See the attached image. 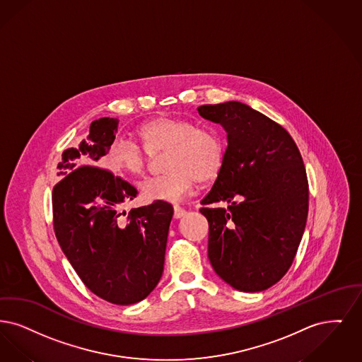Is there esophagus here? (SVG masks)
Segmentation results:
<instances>
[{"instance_id": "34e87169", "label": "esophagus", "mask_w": 362, "mask_h": 362, "mask_svg": "<svg viewBox=\"0 0 362 362\" xmlns=\"http://www.w3.org/2000/svg\"><path fill=\"white\" fill-rule=\"evenodd\" d=\"M185 215H187V211H185L182 206L174 205V218H175V219H180V218H182V216H185Z\"/></svg>"}]
</instances>
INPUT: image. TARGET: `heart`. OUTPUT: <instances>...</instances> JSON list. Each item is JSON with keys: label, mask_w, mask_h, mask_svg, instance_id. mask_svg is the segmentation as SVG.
Masks as SVG:
<instances>
[{"label": "heart", "mask_w": 362, "mask_h": 362, "mask_svg": "<svg viewBox=\"0 0 362 362\" xmlns=\"http://www.w3.org/2000/svg\"><path fill=\"white\" fill-rule=\"evenodd\" d=\"M136 141L117 138L105 156V166L113 173L138 177L144 172L148 156L165 151V172L150 177L141 185L148 200L180 202L196 182L215 181L224 168L227 139L214 127L199 128L193 123L170 117H156L135 131Z\"/></svg>", "instance_id": "1"}]
</instances>
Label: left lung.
<instances>
[{
	"label": "left lung",
	"mask_w": 362,
	"mask_h": 362,
	"mask_svg": "<svg viewBox=\"0 0 362 362\" xmlns=\"http://www.w3.org/2000/svg\"><path fill=\"white\" fill-rule=\"evenodd\" d=\"M199 115L227 132V158L200 208L209 224L208 258L242 292H261L292 265L308 215V181L288 131L249 105H202Z\"/></svg>",
	"instance_id": "1"
}]
</instances>
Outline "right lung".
Listing matches in <instances>:
<instances>
[{
	"instance_id": "obj_1",
	"label": "right lung",
	"mask_w": 362,
	"mask_h": 362,
	"mask_svg": "<svg viewBox=\"0 0 362 362\" xmlns=\"http://www.w3.org/2000/svg\"><path fill=\"white\" fill-rule=\"evenodd\" d=\"M117 126L113 117L95 120L77 148L63 151L52 214L55 236L82 283L101 299L129 305L146 299L162 277L173 206L157 200L131 209L122 221L126 211L120 208L138 190L95 166Z\"/></svg>"
}]
</instances>
